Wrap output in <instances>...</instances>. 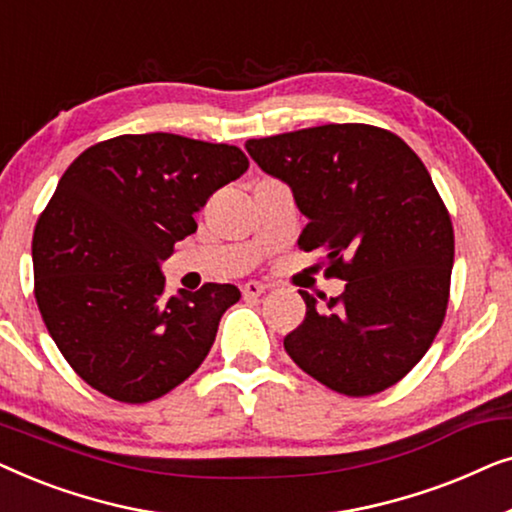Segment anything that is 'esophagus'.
I'll list each match as a JSON object with an SVG mask.
<instances>
[{
  "mask_svg": "<svg viewBox=\"0 0 512 512\" xmlns=\"http://www.w3.org/2000/svg\"><path fill=\"white\" fill-rule=\"evenodd\" d=\"M265 289H268V286L261 284V282H247V284H242L244 298H258V296H261V293H265Z\"/></svg>",
  "mask_w": 512,
  "mask_h": 512,
  "instance_id": "1",
  "label": "esophagus"
}]
</instances>
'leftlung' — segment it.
<instances>
[{
  "label": "left lung",
  "instance_id": "left-lung-1",
  "mask_svg": "<svg viewBox=\"0 0 512 512\" xmlns=\"http://www.w3.org/2000/svg\"><path fill=\"white\" fill-rule=\"evenodd\" d=\"M244 146L291 186L307 216L298 247L319 249L328 275L347 282L338 298L300 291L307 312L284 349L338 394L389 389L431 347L450 300L454 230L429 170L401 137L366 123Z\"/></svg>",
  "mask_w": 512,
  "mask_h": 512
}]
</instances>
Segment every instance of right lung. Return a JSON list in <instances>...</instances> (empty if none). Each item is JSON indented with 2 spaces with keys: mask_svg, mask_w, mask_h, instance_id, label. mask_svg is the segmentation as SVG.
Listing matches in <instances>:
<instances>
[{
  "mask_svg": "<svg viewBox=\"0 0 512 512\" xmlns=\"http://www.w3.org/2000/svg\"><path fill=\"white\" fill-rule=\"evenodd\" d=\"M247 167L237 146L151 132L90 146L62 174L34 228V298L62 356L100 394L156 401L205 361L240 289L209 282L165 296L160 263Z\"/></svg>",
  "mask_w": 512,
  "mask_h": 512,
  "instance_id": "right-lung-1",
  "label": "right lung"
}]
</instances>
